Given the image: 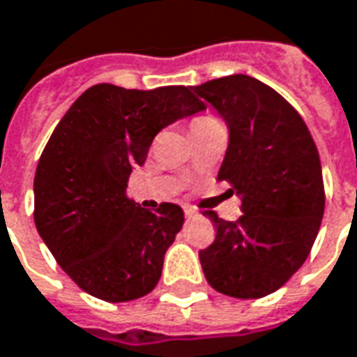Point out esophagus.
<instances>
[{
  "label": "esophagus",
  "instance_id": "1",
  "mask_svg": "<svg viewBox=\"0 0 357 357\" xmlns=\"http://www.w3.org/2000/svg\"><path fill=\"white\" fill-rule=\"evenodd\" d=\"M184 215H186L188 220H192V218H196V215H198V211L192 210V208H184Z\"/></svg>",
  "mask_w": 357,
  "mask_h": 357
}]
</instances>
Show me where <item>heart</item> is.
Here are the masks:
<instances>
[{"label":"heart","instance_id":"heart-1","mask_svg":"<svg viewBox=\"0 0 357 357\" xmlns=\"http://www.w3.org/2000/svg\"><path fill=\"white\" fill-rule=\"evenodd\" d=\"M204 120H213V118H198L196 122H204Z\"/></svg>","mask_w":357,"mask_h":357}]
</instances>
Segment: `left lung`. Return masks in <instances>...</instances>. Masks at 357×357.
<instances>
[{
  "label": "left lung",
  "mask_w": 357,
  "mask_h": 357,
  "mask_svg": "<svg viewBox=\"0 0 357 357\" xmlns=\"http://www.w3.org/2000/svg\"><path fill=\"white\" fill-rule=\"evenodd\" d=\"M192 91L229 130L218 178L241 200L237 221L206 211L215 241L200 250L215 291L258 299L286 284L311 252L324 211L321 159L303 118L272 87L250 75L206 81Z\"/></svg>",
  "instance_id": "left-lung-1"
}]
</instances>
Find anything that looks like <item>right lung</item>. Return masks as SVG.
Wrapping results in <instances>:
<instances>
[{
    "label": "right lung",
    "instance_id": "add662e5",
    "mask_svg": "<svg viewBox=\"0 0 357 357\" xmlns=\"http://www.w3.org/2000/svg\"><path fill=\"white\" fill-rule=\"evenodd\" d=\"M190 87L93 85L63 114L34 174V223L61 270L89 296L124 303L159 282L184 223L176 204L155 211L126 196L153 137L204 110Z\"/></svg>",
    "mask_w": 357,
    "mask_h": 357
}]
</instances>
